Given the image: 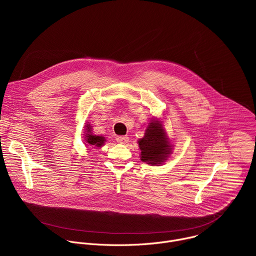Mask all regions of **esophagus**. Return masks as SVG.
<instances>
[{
	"instance_id": "obj_1",
	"label": "esophagus",
	"mask_w": 256,
	"mask_h": 256,
	"mask_svg": "<svg viewBox=\"0 0 256 256\" xmlns=\"http://www.w3.org/2000/svg\"><path fill=\"white\" fill-rule=\"evenodd\" d=\"M128 140V136H116V142L120 144H126Z\"/></svg>"
}]
</instances>
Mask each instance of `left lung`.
<instances>
[{"label": "left lung", "mask_w": 256, "mask_h": 256, "mask_svg": "<svg viewBox=\"0 0 256 256\" xmlns=\"http://www.w3.org/2000/svg\"><path fill=\"white\" fill-rule=\"evenodd\" d=\"M140 150V160L151 165L163 164L172 154V144L159 120H152L144 138L138 140Z\"/></svg>", "instance_id": "obj_1"}]
</instances>
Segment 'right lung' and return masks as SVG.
<instances>
[{"instance_id":"add662e5","label":"right lung","mask_w":256,"mask_h":256,"mask_svg":"<svg viewBox=\"0 0 256 256\" xmlns=\"http://www.w3.org/2000/svg\"><path fill=\"white\" fill-rule=\"evenodd\" d=\"M86 130H84L85 132V140L86 142H88L90 146H92V147H97V148H100L102 144H104L105 142V138L102 136H96V134H92V132H91V128L92 126H90V124H87L85 126Z\"/></svg>"}]
</instances>
